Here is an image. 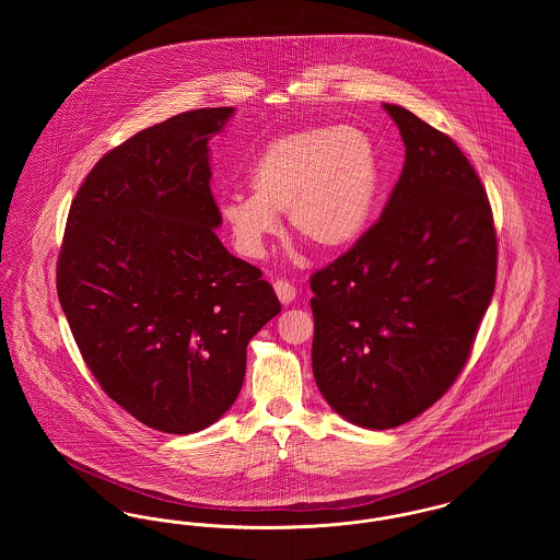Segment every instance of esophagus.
<instances>
[{
    "instance_id": "esophagus-1",
    "label": "esophagus",
    "mask_w": 560,
    "mask_h": 560,
    "mask_svg": "<svg viewBox=\"0 0 560 560\" xmlns=\"http://www.w3.org/2000/svg\"><path fill=\"white\" fill-rule=\"evenodd\" d=\"M272 288H275L277 298L281 300V304H292L293 298H295V293H298V290L293 288L292 283L285 281V279H277V281L272 283Z\"/></svg>"
}]
</instances>
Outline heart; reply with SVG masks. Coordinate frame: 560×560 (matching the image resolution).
Listing matches in <instances>:
<instances>
[{"instance_id": "heart-1", "label": "heart", "mask_w": 560, "mask_h": 560, "mask_svg": "<svg viewBox=\"0 0 560 560\" xmlns=\"http://www.w3.org/2000/svg\"><path fill=\"white\" fill-rule=\"evenodd\" d=\"M247 183L252 195L231 192L220 201V220L241 256H265L283 212L298 235L325 252H342L372 222L382 165L370 133L319 126L272 138L252 161Z\"/></svg>"}]
</instances>
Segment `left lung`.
Wrapping results in <instances>:
<instances>
[{
    "mask_svg": "<svg viewBox=\"0 0 560 560\" xmlns=\"http://www.w3.org/2000/svg\"><path fill=\"white\" fill-rule=\"evenodd\" d=\"M405 165L372 229L311 279L313 375L350 424L400 427L468 361L495 290L487 192L459 147L411 110L382 105Z\"/></svg>",
    "mask_w": 560,
    "mask_h": 560,
    "instance_id": "left-lung-1",
    "label": "left lung"
}]
</instances>
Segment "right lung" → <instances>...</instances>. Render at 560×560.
Here are the masks:
<instances>
[{
    "mask_svg": "<svg viewBox=\"0 0 560 560\" xmlns=\"http://www.w3.org/2000/svg\"><path fill=\"white\" fill-rule=\"evenodd\" d=\"M233 107L187 110L113 149L83 180L56 268L90 372L144 427L190 434L240 397L247 345L281 304L229 254L210 138Z\"/></svg>",
    "mask_w": 560,
    "mask_h": 560,
    "instance_id": "add662e5",
    "label": "right lung"
}]
</instances>
